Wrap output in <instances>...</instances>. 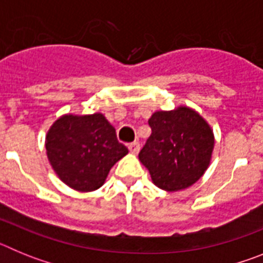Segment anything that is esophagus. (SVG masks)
Returning a JSON list of instances; mask_svg holds the SVG:
<instances>
[{"instance_id":"obj_1","label":"esophagus","mask_w":263,"mask_h":263,"mask_svg":"<svg viewBox=\"0 0 263 263\" xmlns=\"http://www.w3.org/2000/svg\"><path fill=\"white\" fill-rule=\"evenodd\" d=\"M127 147H129V152L132 153V154H138L139 153V143L138 142H132V143H129V146H127Z\"/></svg>"}]
</instances>
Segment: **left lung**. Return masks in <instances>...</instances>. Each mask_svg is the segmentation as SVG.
<instances>
[{
	"instance_id": "8db88e82",
	"label": "left lung",
	"mask_w": 263,
	"mask_h": 263,
	"mask_svg": "<svg viewBox=\"0 0 263 263\" xmlns=\"http://www.w3.org/2000/svg\"><path fill=\"white\" fill-rule=\"evenodd\" d=\"M148 125L152 136L138 158L153 183L168 192L195 184L210 166L215 147L210 124L194 109L178 106L154 111Z\"/></svg>"
}]
</instances>
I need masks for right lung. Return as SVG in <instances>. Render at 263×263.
<instances>
[{
  "instance_id": "obj_1",
  "label": "right lung",
  "mask_w": 263,
  "mask_h": 263,
  "mask_svg": "<svg viewBox=\"0 0 263 263\" xmlns=\"http://www.w3.org/2000/svg\"><path fill=\"white\" fill-rule=\"evenodd\" d=\"M48 162L64 184L90 192L105 183L109 171L129 153L103 113L64 115L46 136Z\"/></svg>"
}]
</instances>
